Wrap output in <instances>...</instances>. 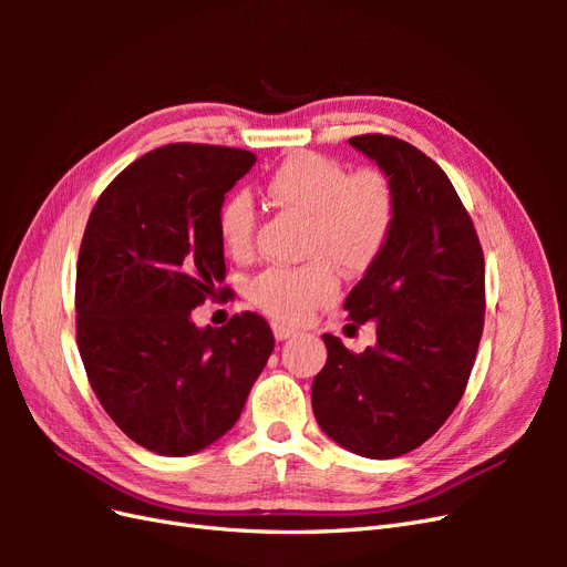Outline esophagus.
Listing matches in <instances>:
<instances>
[{"mask_svg":"<svg viewBox=\"0 0 567 567\" xmlns=\"http://www.w3.org/2000/svg\"><path fill=\"white\" fill-rule=\"evenodd\" d=\"M271 329H274V336H277V340H286V338L296 336V329H288V326H284L279 321H274Z\"/></svg>","mask_w":567,"mask_h":567,"instance_id":"1","label":"esophagus"}]
</instances>
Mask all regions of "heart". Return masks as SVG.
I'll return each mask as SVG.
<instances>
[{
  "mask_svg": "<svg viewBox=\"0 0 567 567\" xmlns=\"http://www.w3.org/2000/svg\"><path fill=\"white\" fill-rule=\"evenodd\" d=\"M279 210L307 219L302 267H271L250 284V300L269 317L300 323L338 296V277L367 271L379 260L398 225V196L375 167L350 169L336 158L300 151L281 161L265 182ZM257 213L248 194L236 192L217 210V234L234 257L252 250Z\"/></svg>",
  "mask_w": 567,
  "mask_h": 567,
  "instance_id": "heart-1",
  "label": "heart"
}]
</instances>
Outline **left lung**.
I'll return each instance as SVG.
<instances>
[{"instance_id": "left-lung-1", "label": "left lung", "mask_w": 567, "mask_h": 567, "mask_svg": "<svg viewBox=\"0 0 567 567\" xmlns=\"http://www.w3.org/2000/svg\"><path fill=\"white\" fill-rule=\"evenodd\" d=\"M350 144L379 163L398 196L390 244L346 300L373 348L323 333L329 359L312 383L321 431L367 458H394L433 437L466 392L485 323V257L444 169L398 136ZM352 323V326H354Z\"/></svg>"}]
</instances>
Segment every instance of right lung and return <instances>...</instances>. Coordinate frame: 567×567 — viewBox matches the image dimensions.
<instances>
[{"mask_svg": "<svg viewBox=\"0 0 567 567\" xmlns=\"http://www.w3.org/2000/svg\"><path fill=\"white\" fill-rule=\"evenodd\" d=\"M255 153L167 144L99 196L75 274V333L87 381L130 440L163 456L208 447L241 416L274 350L269 323L234 315L196 329L194 307L225 293L217 210Z\"/></svg>", "mask_w": 567, "mask_h": 567, "instance_id": "add662e5", "label": "right lung"}]
</instances>
